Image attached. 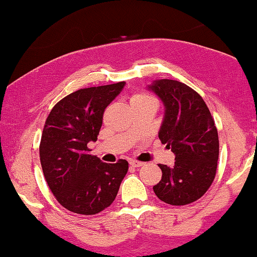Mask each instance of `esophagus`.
I'll return each mask as SVG.
<instances>
[{
    "label": "esophagus",
    "instance_id": "1",
    "mask_svg": "<svg viewBox=\"0 0 257 257\" xmlns=\"http://www.w3.org/2000/svg\"><path fill=\"white\" fill-rule=\"evenodd\" d=\"M130 164H131V166L135 167V168L144 166V163L143 162H139V161H131V162H130Z\"/></svg>",
    "mask_w": 257,
    "mask_h": 257
}]
</instances>
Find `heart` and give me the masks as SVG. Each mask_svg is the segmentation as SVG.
I'll return each instance as SVG.
<instances>
[{
    "mask_svg": "<svg viewBox=\"0 0 257 257\" xmlns=\"http://www.w3.org/2000/svg\"><path fill=\"white\" fill-rule=\"evenodd\" d=\"M147 103H153L157 106L156 97L149 93H136L132 95L131 99H130V104H131V107L141 106V104H147Z\"/></svg>",
    "mask_w": 257,
    "mask_h": 257,
    "instance_id": "heart-1",
    "label": "heart"
}]
</instances>
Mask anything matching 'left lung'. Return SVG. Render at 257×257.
<instances>
[{"instance_id": "8db88e82", "label": "left lung", "mask_w": 257, "mask_h": 257, "mask_svg": "<svg viewBox=\"0 0 257 257\" xmlns=\"http://www.w3.org/2000/svg\"><path fill=\"white\" fill-rule=\"evenodd\" d=\"M149 88L166 106L158 137L175 154L173 168L158 164L162 179L154 192L169 205H188L200 199L216 177L219 139L214 119L200 95L185 83L160 80Z\"/></svg>"}]
</instances>
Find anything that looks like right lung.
<instances>
[{
    "instance_id": "right-lung-1",
    "label": "right lung",
    "mask_w": 257,
    "mask_h": 257,
    "mask_svg": "<svg viewBox=\"0 0 257 257\" xmlns=\"http://www.w3.org/2000/svg\"><path fill=\"white\" fill-rule=\"evenodd\" d=\"M123 85L76 90L53 106L44 125L39 145L44 176L56 200L74 213L90 216L108 207L128 170L127 161L103 163L87 147L97 141L104 109Z\"/></svg>"
}]
</instances>
